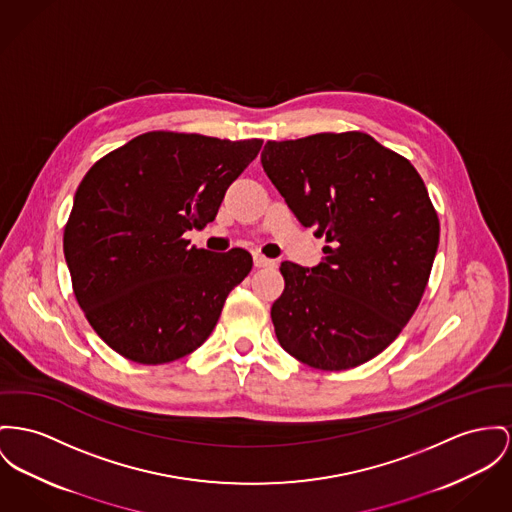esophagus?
<instances>
[{"instance_id": "obj_1", "label": "esophagus", "mask_w": 512, "mask_h": 512, "mask_svg": "<svg viewBox=\"0 0 512 512\" xmlns=\"http://www.w3.org/2000/svg\"><path fill=\"white\" fill-rule=\"evenodd\" d=\"M254 266L256 268H272V266H275V262L266 258V256H262V254H254Z\"/></svg>"}]
</instances>
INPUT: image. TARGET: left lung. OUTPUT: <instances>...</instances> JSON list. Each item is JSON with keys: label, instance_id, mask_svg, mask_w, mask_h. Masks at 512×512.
Masks as SVG:
<instances>
[{"label": "left lung", "instance_id": "obj_1", "mask_svg": "<svg viewBox=\"0 0 512 512\" xmlns=\"http://www.w3.org/2000/svg\"><path fill=\"white\" fill-rule=\"evenodd\" d=\"M262 167L303 227L326 237L324 262H283L272 322L312 369L345 371L400 336L425 293L441 225L406 157L363 132L268 141Z\"/></svg>", "mask_w": 512, "mask_h": 512}]
</instances>
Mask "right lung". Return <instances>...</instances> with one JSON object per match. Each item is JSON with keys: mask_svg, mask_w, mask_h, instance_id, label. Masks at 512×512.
<instances>
[{"mask_svg": "<svg viewBox=\"0 0 512 512\" xmlns=\"http://www.w3.org/2000/svg\"><path fill=\"white\" fill-rule=\"evenodd\" d=\"M262 149L147 132L83 176L64 229L73 295L99 338L141 365L176 361L213 332L252 270L244 248L211 254L184 233L215 219L227 188Z\"/></svg>", "mask_w": 512, "mask_h": 512, "instance_id": "obj_1", "label": "right lung"}]
</instances>
